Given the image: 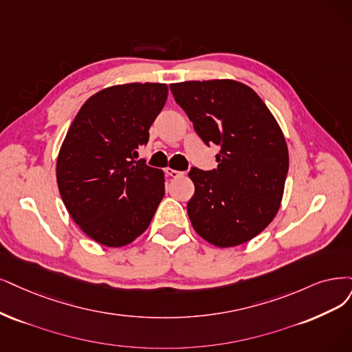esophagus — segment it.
<instances>
[{"label": "esophagus", "mask_w": 352, "mask_h": 352, "mask_svg": "<svg viewBox=\"0 0 352 352\" xmlns=\"http://www.w3.org/2000/svg\"><path fill=\"white\" fill-rule=\"evenodd\" d=\"M165 173H166V175L168 177H173V178H177V177H181V175H184V173H181V171H177V169H173V168H165Z\"/></svg>", "instance_id": "obj_1"}]
</instances>
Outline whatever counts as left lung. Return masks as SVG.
<instances>
[{
	"label": "left lung",
	"instance_id": "1",
	"mask_svg": "<svg viewBox=\"0 0 352 352\" xmlns=\"http://www.w3.org/2000/svg\"><path fill=\"white\" fill-rule=\"evenodd\" d=\"M204 143L220 146L217 169L191 168V225L219 248L242 245L276 217L289 171L287 143L255 91L235 80L169 85Z\"/></svg>",
	"mask_w": 352,
	"mask_h": 352
}]
</instances>
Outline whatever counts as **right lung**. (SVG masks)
Instances as JSON below:
<instances>
[{
	"mask_svg": "<svg viewBox=\"0 0 352 352\" xmlns=\"http://www.w3.org/2000/svg\"><path fill=\"white\" fill-rule=\"evenodd\" d=\"M166 97L161 82L104 88L82 104L62 142V201L85 235L104 246L119 248L140 236L164 197L162 169L133 158Z\"/></svg>",
	"mask_w": 352,
	"mask_h": 352,
	"instance_id": "add662e5",
	"label": "right lung"
}]
</instances>
